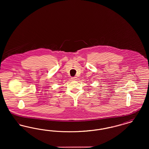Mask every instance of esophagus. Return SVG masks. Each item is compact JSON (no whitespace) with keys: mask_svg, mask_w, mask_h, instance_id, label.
Instances as JSON below:
<instances>
[{"mask_svg":"<svg viewBox=\"0 0 149 149\" xmlns=\"http://www.w3.org/2000/svg\"><path fill=\"white\" fill-rule=\"evenodd\" d=\"M71 79L72 80H76L77 79V77H72L71 78Z\"/></svg>","mask_w":149,"mask_h":149,"instance_id":"1","label":"esophagus"}]
</instances>
